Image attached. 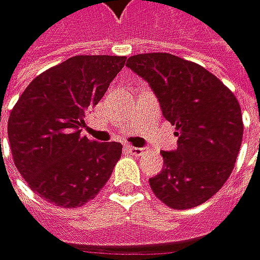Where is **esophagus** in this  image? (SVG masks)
Listing matches in <instances>:
<instances>
[{"label":"esophagus","instance_id":"1","mask_svg":"<svg viewBox=\"0 0 260 260\" xmlns=\"http://www.w3.org/2000/svg\"><path fill=\"white\" fill-rule=\"evenodd\" d=\"M125 149L132 154V155H136V157H140L145 154V148H136V146H132V145H127Z\"/></svg>","mask_w":260,"mask_h":260}]
</instances>
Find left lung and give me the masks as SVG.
I'll use <instances>...</instances> for the list:
<instances>
[{
  "label": "left lung",
  "mask_w": 260,
  "mask_h": 260,
  "mask_svg": "<svg viewBox=\"0 0 260 260\" xmlns=\"http://www.w3.org/2000/svg\"><path fill=\"white\" fill-rule=\"evenodd\" d=\"M127 68L149 83L179 138L177 149L161 152L164 169L149 179L152 192L176 210L206 203L230 177L241 146L237 98L206 68L169 53L132 56Z\"/></svg>",
  "instance_id": "obj_1"
}]
</instances>
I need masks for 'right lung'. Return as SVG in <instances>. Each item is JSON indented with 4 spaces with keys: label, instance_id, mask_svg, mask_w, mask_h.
Wrapping results in <instances>:
<instances>
[{
    "label": "right lung",
    "instance_id": "add662e5",
    "mask_svg": "<svg viewBox=\"0 0 260 260\" xmlns=\"http://www.w3.org/2000/svg\"><path fill=\"white\" fill-rule=\"evenodd\" d=\"M124 63V56L69 57L34 78L11 109L7 132L14 164L48 203L84 206L112 175L122 145L90 140L81 127Z\"/></svg>",
    "mask_w": 260,
    "mask_h": 260
}]
</instances>
